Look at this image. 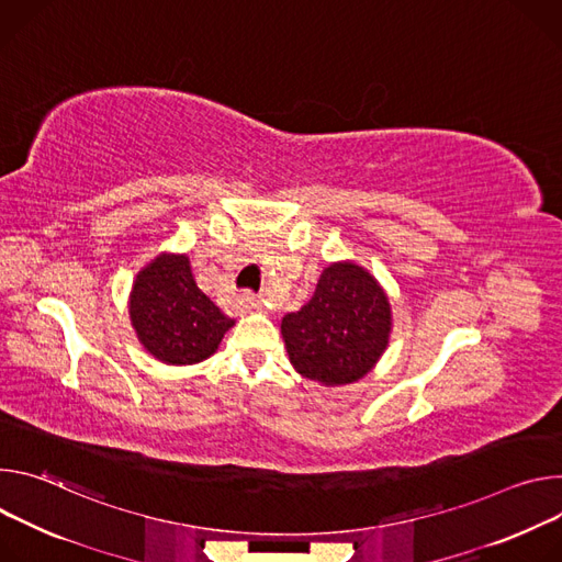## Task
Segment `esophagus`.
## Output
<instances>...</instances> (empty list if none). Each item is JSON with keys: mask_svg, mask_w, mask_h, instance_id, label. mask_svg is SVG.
Returning <instances> with one entry per match:
<instances>
[{"mask_svg": "<svg viewBox=\"0 0 562 562\" xmlns=\"http://www.w3.org/2000/svg\"><path fill=\"white\" fill-rule=\"evenodd\" d=\"M243 299H245L247 307L255 310V313H263V310H266V307H263V301H261L259 296H255V294H245Z\"/></svg>", "mask_w": 562, "mask_h": 562, "instance_id": "34e87169", "label": "esophagus"}]
</instances>
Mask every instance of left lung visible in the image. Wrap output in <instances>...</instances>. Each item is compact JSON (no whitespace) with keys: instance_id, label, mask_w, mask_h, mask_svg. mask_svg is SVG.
<instances>
[{"instance_id":"obj_1","label":"left lung","mask_w":562,"mask_h":562,"mask_svg":"<svg viewBox=\"0 0 562 562\" xmlns=\"http://www.w3.org/2000/svg\"><path fill=\"white\" fill-rule=\"evenodd\" d=\"M292 366L303 378L339 386L361 380L382 357L391 333V305L363 268L335 263L299 313L281 322Z\"/></svg>"}]
</instances>
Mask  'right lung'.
Returning <instances> with one entry per match:
<instances>
[{"label":"right lung","mask_w":562,"mask_h":562,"mask_svg":"<svg viewBox=\"0 0 562 562\" xmlns=\"http://www.w3.org/2000/svg\"><path fill=\"white\" fill-rule=\"evenodd\" d=\"M130 315L143 346L165 363H196L221 344L232 319L199 290L187 257L162 255L136 279Z\"/></svg>","instance_id":"1"}]
</instances>
